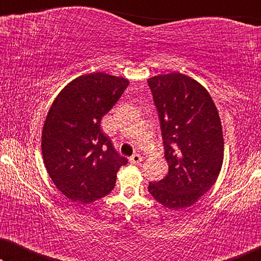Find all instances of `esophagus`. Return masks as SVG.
<instances>
[{
    "label": "esophagus",
    "instance_id": "1",
    "mask_svg": "<svg viewBox=\"0 0 261 261\" xmlns=\"http://www.w3.org/2000/svg\"><path fill=\"white\" fill-rule=\"evenodd\" d=\"M129 160H130L132 164H138V163H140L141 160H142V156L139 154V153H134V154L129 158Z\"/></svg>",
    "mask_w": 261,
    "mask_h": 261
}]
</instances>
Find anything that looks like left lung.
<instances>
[{"mask_svg":"<svg viewBox=\"0 0 261 261\" xmlns=\"http://www.w3.org/2000/svg\"><path fill=\"white\" fill-rule=\"evenodd\" d=\"M158 112L169 172L148 192L169 209L190 206L215 184L223 162V135L209 92L185 74L147 81Z\"/></svg>","mask_w":261,"mask_h":261,"instance_id":"8db88e82","label":"left lung"}]
</instances>
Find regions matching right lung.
Returning <instances> with one entry per match:
<instances>
[{
    "mask_svg": "<svg viewBox=\"0 0 261 261\" xmlns=\"http://www.w3.org/2000/svg\"><path fill=\"white\" fill-rule=\"evenodd\" d=\"M128 84L103 72L84 74L52 103L42 128V158L57 189L73 202L85 204L108 195L117 171L128 163L101 129L102 117Z\"/></svg>",
    "mask_w": 261,
    "mask_h": 261,
    "instance_id": "1",
    "label": "right lung"
}]
</instances>
